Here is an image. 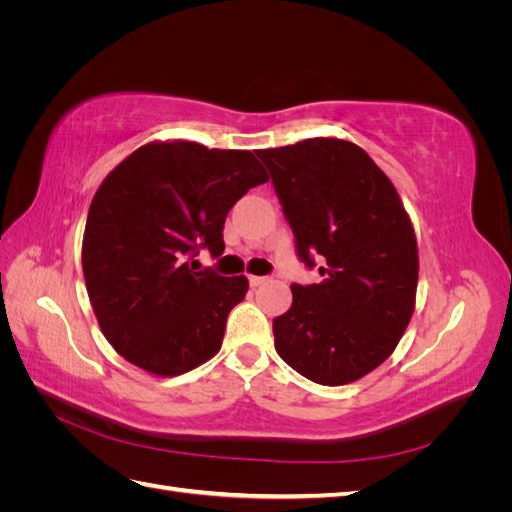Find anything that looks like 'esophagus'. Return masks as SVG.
<instances>
[{"label": "esophagus", "mask_w": 512, "mask_h": 512, "mask_svg": "<svg viewBox=\"0 0 512 512\" xmlns=\"http://www.w3.org/2000/svg\"><path fill=\"white\" fill-rule=\"evenodd\" d=\"M262 284H267V277H260V275H250V286L258 288Z\"/></svg>", "instance_id": "obj_1"}]
</instances>
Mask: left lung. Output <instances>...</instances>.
Masks as SVG:
<instances>
[{
	"label": "left lung",
	"instance_id": "8db88e82",
	"mask_svg": "<svg viewBox=\"0 0 512 512\" xmlns=\"http://www.w3.org/2000/svg\"><path fill=\"white\" fill-rule=\"evenodd\" d=\"M297 239L322 282L292 284L273 320L275 350L324 386L361 380L397 348L414 314L418 245L410 215L378 164L342 138L260 149Z\"/></svg>",
	"mask_w": 512,
	"mask_h": 512
}]
</instances>
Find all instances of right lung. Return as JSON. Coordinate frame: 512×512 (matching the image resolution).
<instances>
[{
  "label": "right lung",
  "instance_id": "right-lung-1",
  "mask_svg": "<svg viewBox=\"0 0 512 512\" xmlns=\"http://www.w3.org/2000/svg\"><path fill=\"white\" fill-rule=\"evenodd\" d=\"M265 168L245 149L153 141L117 164L91 200L83 275L104 337L153 376H179L222 348L230 309L250 288L245 275L194 271L198 247L224 252L232 205Z\"/></svg>",
  "mask_w": 512,
  "mask_h": 512
}]
</instances>
